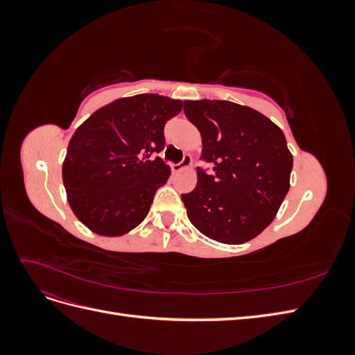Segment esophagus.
Here are the masks:
<instances>
[{
  "instance_id": "esophagus-1",
  "label": "esophagus",
  "mask_w": 355,
  "mask_h": 355,
  "mask_svg": "<svg viewBox=\"0 0 355 355\" xmlns=\"http://www.w3.org/2000/svg\"><path fill=\"white\" fill-rule=\"evenodd\" d=\"M191 166H192V157H191V155H188V154H185L184 159H182L180 163H178V164H171V171H173V173H179V171L185 170V168H189Z\"/></svg>"
}]
</instances>
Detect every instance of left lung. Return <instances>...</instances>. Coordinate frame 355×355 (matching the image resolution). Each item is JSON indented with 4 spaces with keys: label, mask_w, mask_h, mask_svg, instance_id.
Segmentation results:
<instances>
[{
    "label": "left lung",
    "mask_w": 355,
    "mask_h": 355,
    "mask_svg": "<svg viewBox=\"0 0 355 355\" xmlns=\"http://www.w3.org/2000/svg\"><path fill=\"white\" fill-rule=\"evenodd\" d=\"M184 112L201 135V157L214 175L197 170L182 194L191 223L206 237L241 244L270 225L290 188L293 155L282 128L249 106L230 101H185Z\"/></svg>",
    "instance_id": "obj_1"
}]
</instances>
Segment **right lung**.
I'll list each match as a JSON object with an SVG mask.
<instances>
[{
	"mask_svg": "<svg viewBox=\"0 0 355 355\" xmlns=\"http://www.w3.org/2000/svg\"><path fill=\"white\" fill-rule=\"evenodd\" d=\"M182 101L159 94L116 99L94 111L72 135L62 164L69 207L103 237L136 228L171 171L153 153L164 149V125Z\"/></svg>",
	"mask_w": 355,
	"mask_h": 355,
	"instance_id": "obj_1",
	"label": "right lung"
}]
</instances>
